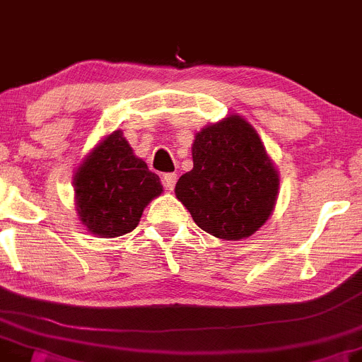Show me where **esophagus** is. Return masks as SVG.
I'll return each instance as SVG.
<instances>
[{
  "instance_id": "obj_1",
  "label": "esophagus",
  "mask_w": 362,
  "mask_h": 362,
  "mask_svg": "<svg viewBox=\"0 0 362 362\" xmlns=\"http://www.w3.org/2000/svg\"><path fill=\"white\" fill-rule=\"evenodd\" d=\"M176 181H177V176L174 173H169V174H163L162 176V182H163V188L169 189V192H173L174 186H176Z\"/></svg>"
}]
</instances>
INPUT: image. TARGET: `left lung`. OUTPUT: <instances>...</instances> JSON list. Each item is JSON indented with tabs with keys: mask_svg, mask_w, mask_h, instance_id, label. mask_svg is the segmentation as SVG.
<instances>
[{
	"mask_svg": "<svg viewBox=\"0 0 362 362\" xmlns=\"http://www.w3.org/2000/svg\"><path fill=\"white\" fill-rule=\"evenodd\" d=\"M193 169L176 182V197L193 221L211 235L238 240L270 218L279 174L262 139L244 118L232 115L195 136Z\"/></svg>",
	"mask_w": 362,
	"mask_h": 362,
	"instance_id": "8db88e82",
	"label": "left lung"
}]
</instances>
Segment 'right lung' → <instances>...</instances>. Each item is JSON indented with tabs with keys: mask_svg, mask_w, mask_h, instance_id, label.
Wrapping results in <instances>:
<instances>
[{
	"mask_svg": "<svg viewBox=\"0 0 362 362\" xmlns=\"http://www.w3.org/2000/svg\"><path fill=\"white\" fill-rule=\"evenodd\" d=\"M81 223L99 237H120L139 225L144 207L162 193L160 177L132 153L115 130L87 156L74 176Z\"/></svg>",
	"mask_w": 362,
	"mask_h": 362,
	"instance_id": "obj_1",
	"label": "right lung"
}]
</instances>
